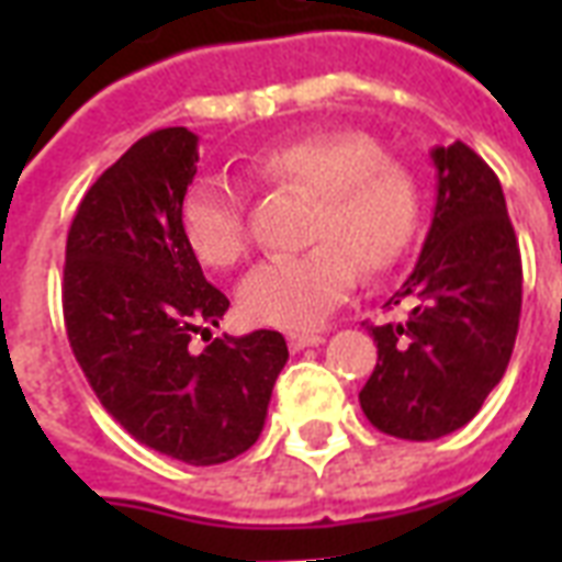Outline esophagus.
Listing matches in <instances>:
<instances>
[{"instance_id":"esophagus-1","label":"esophagus","mask_w":562,"mask_h":562,"mask_svg":"<svg viewBox=\"0 0 562 562\" xmlns=\"http://www.w3.org/2000/svg\"><path fill=\"white\" fill-rule=\"evenodd\" d=\"M317 344H324V335H317V333H289V347L294 352L306 350V347H317Z\"/></svg>"}]
</instances>
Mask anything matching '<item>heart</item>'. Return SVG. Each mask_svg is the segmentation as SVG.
Listing matches in <instances>:
<instances>
[{"mask_svg": "<svg viewBox=\"0 0 562 562\" xmlns=\"http://www.w3.org/2000/svg\"><path fill=\"white\" fill-rule=\"evenodd\" d=\"M247 175L268 189L312 194L300 254L268 256L238 282L247 321L280 329L315 326L364 277L391 271L419 229L417 175L391 160L373 136L356 131L308 134L247 160ZM180 227L192 254L229 268L247 250L245 194L229 178L194 180L180 203Z\"/></svg>", "mask_w": 562, "mask_h": 562, "instance_id": "1", "label": "heart"}]
</instances>
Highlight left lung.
<instances>
[{
	"label": "left lung",
	"mask_w": 562,
	"mask_h": 562,
	"mask_svg": "<svg viewBox=\"0 0 562 562\" xmlns=\"http://www.w3.org/2000/svg\"><path fill=\"white\" fill-rule=\"evenodd\" d=\"M437 206L417 268L368 326L379 361L361 411L379 431L437 440L467 426L502 382L522 312V256L496 171L461 139L431 151Z\"/></svg>",
	"instance_id": "obj_1"
}]
</instances>
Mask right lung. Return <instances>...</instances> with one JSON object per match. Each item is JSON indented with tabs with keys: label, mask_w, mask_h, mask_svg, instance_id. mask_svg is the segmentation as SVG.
Segmentation results:
<instances>
[{
	"label": "right lung",
	"mask_w": 562,
	"mask_h": 562,
	"mask_svg": "<svg viewBox=\"0 0 562 562\" xmlns=\"http://www.w3.org/2000/svg\"><path fill=\"white\" fill-rule=\"evenodd\" d=\"M194 171L198 136L162 127L87 189L66 236L64 324L87 382L127 435L212 467L256 443L289 347L256 329L192 350V335L229 308L180 227Z\"/></svg>",
	"instance_id": "obj_1"
}]
</instances>
